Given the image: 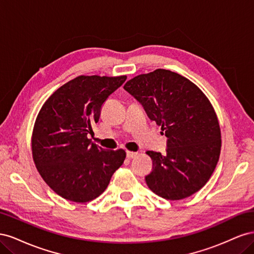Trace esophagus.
Returning a JSON list of instances; mask_svg holds the SVG:
<instances>
[{"label": "esophagus", "mask_w": 254, "mask_h": 254, "mask_svg": "<svg viewBox=\"0 0 254 254\" xmlns=\"http://www.w3.org/2000/svg\"><path fill=\"white\" fill-rule=\"evenodd\" d=\"M126 156H127V158H129V159H132V158H134V157L137 156V152L127 150V151H126Z\"/></svg>", "instance_id": "esophagus-1"}]
</instances>
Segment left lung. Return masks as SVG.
Listing matches in <instances>:
<instances>
[{"mask_svg":"<svg viewBox=\"0 0 254 254\" xmlns=\"http://www.w3.org/2000/svg\"><path fill=\"white\" fill-rule=\"evenodd\" d=\"M124 89L139 102L167 137L166 155L148 150V188L167 200L193 195L217 165L221 139L217 115L195 83L163 68L128 80Z\"/></svg>","mask_w":254,"mask_h":254,"instance_id":"1","label":"left lung"}]
</instances>
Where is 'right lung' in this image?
<instances>
[{"mask_svg": "<svg viewBox=\"0 0 254 254\" xmlns=\"http://www.w3.org/2000/svg\"><path fill=\"white\" fill-rule=\"evenodd\" d=\"M126 78L78 76L54 92L38 114L32 136L34 162L45 183L66 200H93L124 163V149H104L88 134L106 99Z\"/></svg>", "mask_w": 254, "mask_h": 254, "instance_id": "1", "label": "right lung"}]
</instances>
